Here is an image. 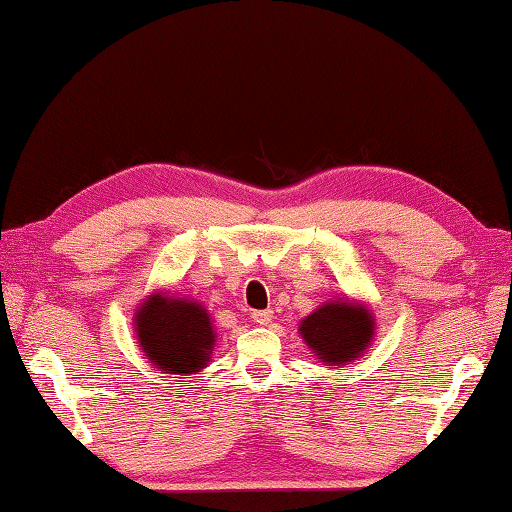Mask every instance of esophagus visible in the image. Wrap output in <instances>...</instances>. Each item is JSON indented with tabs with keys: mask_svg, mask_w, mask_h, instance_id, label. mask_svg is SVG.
<instances>
[{
	"mask_svg": "<svg viewBox=\"0 0 512 512\" xmlns=\"http://www.w3.org/2000/svg\"><path fill=\"white\" fill-rule=\"evenodd\" d=\"M270 319H273V310H255L253 312V321L259 325L270 323Z\"/></svg>",
	"mask_w": 512,
	"mask_h": 512,
	"instance_id": "34e87169",
	"label": "esophagus"
}]
</instances>
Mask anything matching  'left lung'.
Instances as JSON below:
<instances>
[{"label": "left lung", "instance_id": "1", "mask_svg": "<svg viewBox=\"0 0 512 512\" xmlns=\"http://www.w3.org/2000/svg\"><path fill=\"white\" fill-rule=\"evenodd\" d=\"M372 314L347 301H330L301 323V336L323 363L356 361L372 341Z\"/></svg>", "mask_w": 512, "mask_h": 512}]
</instances>
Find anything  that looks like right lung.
I'll list each match as a JSON object with an SVG mask.
<instances>
[{
	"label": "right lung",
	"instance_id": "right-lung-1",
	"mask_svg": "<svg viewBox=\"0 0 512 512\" xmlns=\"http://www.w3.org/2000/svg\"><path fill=\"white\" fill-rule=\"evenodd\" d=\"M138 343L165 374H193L209 363L213 325L202 306L154 295L136 314Z\"/></svg>",
	"mask_w": 512,
	"mask_h": 512
}]
</instances>
